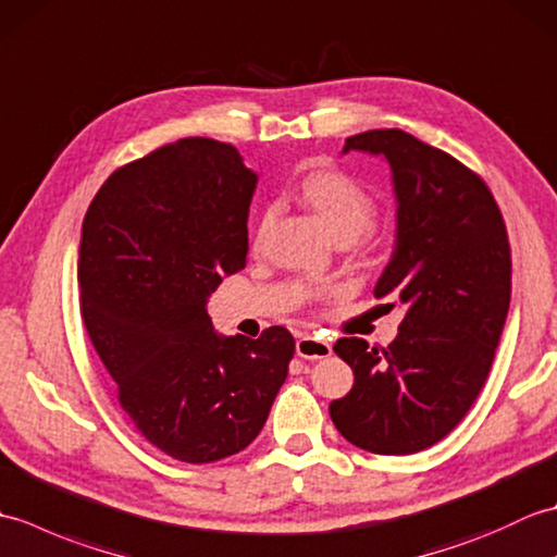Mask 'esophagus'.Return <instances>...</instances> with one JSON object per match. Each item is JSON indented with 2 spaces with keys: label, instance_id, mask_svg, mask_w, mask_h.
Masks as SVG:
<instances>
[{
  "label": "esophagus",
  "instance_id": "esophagus-1",
  "mask_svg": "<svg viewBox=\"0 0 557 557\" xmlns=\"http://www.w3.org/2000/svg\"><path fill=\"white\" fill-rule=\"evenodd\" d=\"M297 354L301 359H325L333 354V347H330L327 339L318 335H301L297 339Z\"/></svg>",
  "mask_w": 557,
  "mask_h": 557
}]
</instances>
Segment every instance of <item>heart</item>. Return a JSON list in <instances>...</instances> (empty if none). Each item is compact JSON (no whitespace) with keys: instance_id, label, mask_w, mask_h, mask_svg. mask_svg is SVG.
Instances as JSON below:
<instances>
[{"instance_id":"1","label":"heart","mask_w":557,"mask_h":557,"mask_svg":"<svg viewBox=\"0 0 557 557\" xmlns=\"http://www.w3.org/2000/svg\"><path fill=\"white\" fill-rule=\"evenodd\" d=\"M301 200L309 206L335 242H354L373 224L375 200L349 174L321 170L306 176L299 186ZM268 222V218H265ZM263 222V227H265Z\"/></svg>"}]
</instances>
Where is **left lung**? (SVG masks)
Segmentation results:
<instances>
[{
	"label": "left lung",
	"instance_id": "8db88e82",
	"mask_svg": "<svg viewBox=\"0 0 557 557\" xmlns=\"http://www.w3.org/2000/svg\"><path fill=\"white\" fill-rule=\"evenodd\" d=\"M351 150L393 172L395 248L373 294L405 318L383 351L337 339L354 385L330 419L361 449L411 455L443 441L486 383L510 309V242L488 186L447 152L401 128L351 136Z\"/></svg>",
	"mask_w": 557,
	"mask_h": 557
}]
</instances>
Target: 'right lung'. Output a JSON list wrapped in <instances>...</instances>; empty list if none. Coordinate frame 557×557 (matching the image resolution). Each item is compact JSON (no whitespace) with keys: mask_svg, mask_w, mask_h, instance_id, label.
<instances>
[{"mask_svg":"<svg viewBox=\"0 0 557 557\" xmlns=\"http://www.w3.org/2000/svg\"><path fill=\"white\" fill-rule=\"evenodd\" d=\"M258 174L239 150L182 138L116 170L83 220L81 313L136 429L206 465L242 453L287 377L294 337L218 335L210 294L246 265Z\"/></svg>","mask_w":557,"mask_h":557,"instance_id":"1","label":"right lung"}]
</instances>
